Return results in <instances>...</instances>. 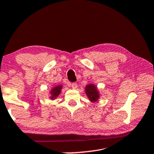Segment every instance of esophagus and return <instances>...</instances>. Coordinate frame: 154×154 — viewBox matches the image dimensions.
Returning a JSON list of instances; mask_svg holds the SVG:
<instances>
[{
  "mask_svg": "<svg viewBox=\"0 0 154 154\" xmlns=\"http://www.w3.org/2000/svg\"><path fill=\"white\" fill-rule=\"evenodd\" d=\"M71 86L73 89H76L77 88V83H72L71 84Z\"/></svg>",
  "mask_w": 154,
  "mask_h": 154,
  "instance_id": "obj_1",
  "label": "esophagus"
}]
</instances>
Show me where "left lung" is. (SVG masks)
Listing matches in <instances>:
<instances>
[{
    "mask_svg": "<svg viewBox=\"0 0 154 154\" xmlns=\"http://www.w3.org/2000/svg\"><path fill=\"white\" fill-rule=\"evenodd\" d=\"M85 91L88 98L91 102H96L99 100L100 97L99 91L97 86L93 84H89L85 88Z\"/></svg>",
    "mask_w": 154,
    "mask_h": 154,
    "instance_id": "left-lung-1",
    "label": "left lung"
}]
</instances>
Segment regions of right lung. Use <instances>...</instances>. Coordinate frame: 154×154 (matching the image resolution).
<instances>
[{
  "label": "right lung",
  "mask_w": 154,
  "mask_h": 154,
  "mask_svg": "<svg viewBox=\"0 0 154 154\" xmlns=\"http://www.w3.org/2000/svg\"><path fill=\"white\" fill-rule=\"evenodd\" d=\"M63 86L62 85H57L55 87L51 88L50 91V97L49 98L51 99H55L59 96V94L61 93V90H62Z\"/></svg>",
  "instance_id": "right-lung-1"
}]
</instances>
